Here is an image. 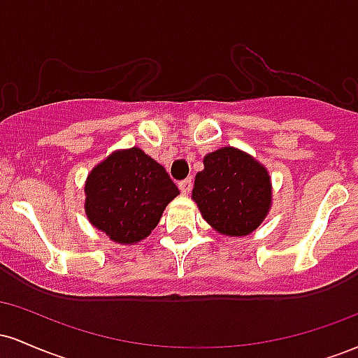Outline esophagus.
Listing matches in <instances>:
<instances>
[{
  "mask_svg": "<svg viewBox=\"0 0 358 358\" xmlns=\"http://www.w3.org/2000/svg\"><path fill=\"white\" fill-rule=\"evenodd\" d=\"M178 187H180V190H182L183 195H188V193L192 192V187H193L192 178H187V180H183V182H180Z\"/></svg>",
  "mask_w": 358,
  "mask_h": 358,
  "instance_id": "obj_1",
  "label": "esophagus"
}]
</instances>
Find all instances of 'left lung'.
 <instances>
[{
  "label": "left lung",
  "instance_id": "8db88e82",
  "mask_svg": "<svg viewBox=\"0 0 358 358\" xmlns=\"http://www.w3.org/2000/svg\"><path fill=\"white\" fill-rule=\"evenodd\" d=\"M192 200L203 220L222 236L245 237L264 222L273 205L268 168L234 146L203 156Z\"/></svg>",
  "mask_w": 358,
  "mask_h": 358
}]
</instances>
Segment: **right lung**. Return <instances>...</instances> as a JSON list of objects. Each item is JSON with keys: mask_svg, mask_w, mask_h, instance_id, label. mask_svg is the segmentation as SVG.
<instances>
[{"mask_svg": "<svg viewBox=\"0 0 358 358\" xmlns=\"http://www.w3.org/2000/svg\"><path fill=\"white\" fill-rule=\"evenodd\" d=\"M84 193L90 225L116 244L133 245L150 236L180 190L165 168L133 146L113 151L97 163Z\"/></svg>", "mask_w": 358, "mask_h": 358, "instance_id": "right-lung-1", "label": "right lung"}]
</instances>
